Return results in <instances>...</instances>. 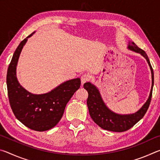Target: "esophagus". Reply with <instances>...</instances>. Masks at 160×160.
Instances as JSON below:
<instances>
[{
  "label": "esophagus",
  "instance_id": "esophagus-1",
  "mask_svg": "<svg viewBox=\"0 0 160 160\" xmlns=\"http://www.w3.org/2000/svg\"><path fill=\"white\" fill-rule=\"evenodd\" d=\"M90 80V75L88 74H84L81 76V82H82V84L88 82Z\"/></svg>",
  "mask_w": 160,
  "mask_h": 160
}]
</instances>
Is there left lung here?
<instances>
[{
  "mask_svg": "<svg viewBox=\"0 0 160 160\" xmlns=\"http://www.w3.org/2000/svg\"><path fill=\"white\" fill-rule=\"evenodd\" d=\"M128 48L135 52L139 53L146 58L149 66L150 67L152 72V89L148 101L143 105L141 109L132 114L120 115L113 113L107 107L102 101L99 90L95 86L90 82L84 84V88L88 91V98L87 101L89 112L91 118L94 123H96L102 128L107 131L113 132H123L128 131L132 128L135 123H137L141 119L145 113L147 112L150 106L152 88L154 85V72L152 68L150 60L145 51L140 48L134 42H129Z\"/></svg>",
  "mask_w": 160,
  "mask_h": 160,
  "instance_id": "left-lung-1",
  "label": "left lung"
}]
</instances>
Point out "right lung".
Segmentation results:
<instances>
[{
  "mask_svg": "<svg viewBox=\"0 0 160 160\" xmlns=\"http://www.w3.org/2000/svg\"><path fill=\"white\" fill-rule=\"evenodd\" d=\"M29 35L16 48L7 72L6 82L9 102L12 112L28 128L45 131L53 128L63 116L67 103L80 87V79L75 78L62 83L43 94H33L25 90L17 80L16 66L22 48Z\"/></svg>",
  "mask_w": 160,
  "mask_h": 160,
  "instance_id": "1",
  "label": "right lung"
}]
</instances>
